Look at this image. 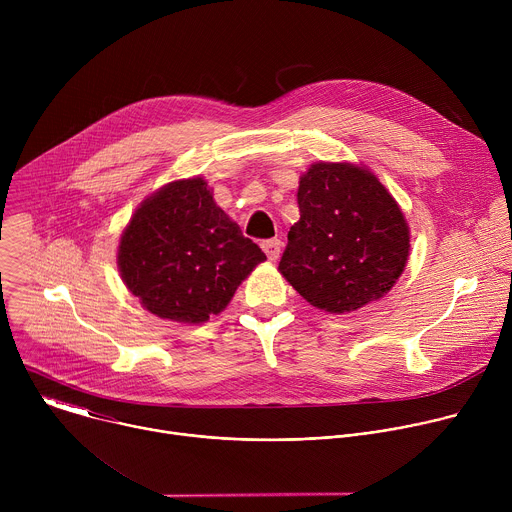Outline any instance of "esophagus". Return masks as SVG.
<instances>
[{"label": "esophagus", "instance_id": "obj_1", "mask_svg": "<svg viewBox=\"0 0 512 512\" xmlns=\"http://www.w3.org/2000/svg\"><path fill=\"white\" fill-rule=\"evenodd\" d=\"M261 249L265 251V255L271 259V261H277L279 259V253H281V241L279 239H267L261 243Z\"/></svg>", "mask_w": 512, "mask_h": 512}]
</instances>
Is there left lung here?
Returning a JSON list of instances; mask_svg holds the SVG:
<instances>
[{"label":"left lung","mask_w":512,"mask_h":512,"mask_svg":"<svg viewBox=\"0 0 512 512\" xmlns=\"http://www.w3.org/2000/svg\"><path fill=\"white\" fill-rule=\"evenodd\" d=\"M298 206L279 261L298 294L330 314L383 298L405 269L409 227L379 178L346 162L312 164Z\"/></svg>","instance_id":"obj_1"}]
</instances>
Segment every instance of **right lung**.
I'll list each match as a JSON object with an SVG mask.
<instances>
[{
    "label": "right lung",
    "mask_w": 512,
    "mask_h": 512,
    "mask_svg": "<svg viewBox=\"0 0 512 512\" xmlns=\"http://www.w3.org/2000/svg\"><path fill=\"white\" fill-rule=\"evenodd\" d=\"M265 253L216 206L202 178L176 180L133 212L119 243L127 289L152 314L200 324L221 314Z\"/></svg>",
    "instance_id": "obj_1"
}]
</instances>
